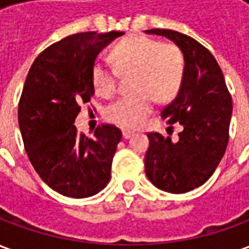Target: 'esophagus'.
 I'll return each mask as SVG.
<instances>
[{"label": "esophagus", "mask_w": 249, "mask_h": 249, "mask_svg": "<svg viewBox=\"0 0 249 249\" xmlns=\"http://www.w3.org/2000/svg\"><path fill=\"white\" fill-rule=\"evenodd\" d=\"M135 135V132L133 130H129V129H123V137H124L125 140H128L129 137Z\"/></svg>", "instance_id": "esophagus-1"}]
</instances>
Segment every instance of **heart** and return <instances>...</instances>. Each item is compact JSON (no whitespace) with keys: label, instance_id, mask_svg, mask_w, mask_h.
<instances>
[{"label":"heart","instance_id":"heart-1","mask_svg":"<svg viewBox=\"0 0 249 249\" xmlns=\"http://www.w3.org/2000/svg\"><path fill=\"white\" fill-rule=\"evenodd\" d=\"M116 71L104 64H94L92 82L94 92L104 98L116 93V71L129 76L133 94L110 104L105 116L121 126H137L151 114L155 100L165 103L175 97L183 81L185 60L173 44H161L145 36H130L120 41L110 52Z\"/></svg>","mask_w":249,"mask_h":249}]
</instances>
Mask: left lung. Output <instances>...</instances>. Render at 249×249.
I'll return each mask as SVG.
<instances>
[{"instance_id": "left-lung-1", "label": "left lung", "mask_w": 249, "mask_h": 249, "mask_svg": "<svg viewBox=\"0 0 249 249\" xmlns=\"http://www.w3.org/2000/svg\"><path fill=\"white\" fill-rule=\"evenodd\" d=\"M162 36L183 52V81L178 96L161 112L169 125L180 123L178 140L148 133L145 173L161 191L185 193L203 185L217 168L228 144L232 98L223 71L200 42L169 29L145 30Z\"/></svg>"}]
</instances>
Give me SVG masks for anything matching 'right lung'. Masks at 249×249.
<instances>
[{
    "label": "right lung",
    "instance_id": "1",
    "mask_svg": "<svg viewBox=\"0 0 249 249\" xmlns=\"http://www.w3.org/2000/svg\"><path fill=\"white\" fill-rule=\"evenodd\" d=\"M124 32L68 36L38 54L18 105L25 149L42 181L64 196L89 197L107 187L121 130L101 125L93 137L77 133L80 105L94 94L92 69L105 46Z\"/></svg>",
    "mask_w": 249,
    "mask_h": 249
}]
</instances>
